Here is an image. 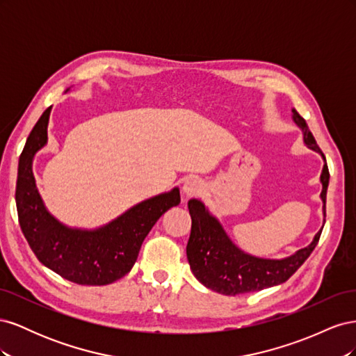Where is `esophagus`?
I'll return each mask as SVG.
<instances>
[{"mask_svg":"<svg viewBox=\"0 0 356 356\" xmlns=\"http://www.w3.org/2000/svg\"><path fill=\"white\" fill-rule=\"evenodd\" d=\"M202 188H203L202 181L195 177L187 178L184 181V186H182V191H184V195H187V196H197L202 191Z\"/></svg>","mask_w":356,"mask_h":356,"instance_id":"esophagus-1","label":"esophagus"}]
</instances>
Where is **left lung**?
Instances as JSON below:
<instances>
[{
  "mask_svg": "<svg viewBox=\"0 0 356 356\" xmlns=\"http://www.w3.org/2000/svg\"><path fill=\"white\" fill-rule=\"evenodd\" d=\"M293 118L303 131L305 143L324 157L305 118L296 110H293ZM328 181L330 172L325 163L321 174L324 213ZM188 209L191 215V233L187 243V258L191 272L204 286L224 296L254 293L286 282L315 250L322 233V230L316 233L314 242L294 255L284 260H264L248 255L236 248L222 230L221 224L211 217L202 202L191 199Z\"/></svg>",
  "mask_w": 356,
  "mask_h": 356,
  "instance_id": "left-lung-1",
  "label": "left lung"
}]
</instances>
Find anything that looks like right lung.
I'll return each mask as SVG.
<instances>
[{
  "label": "right lung",
  "instance_id": "add662e5",
  "mask_svg": "<svg viewBox=\"0 0 356 356\" xmlns=\"http://www.w3.org/2000/svg\"><path fill=\"white\" fill-rule=\"evenodd\" d=\"M50 110L51 106L38 118L19 159L16 207L20 229L38 260L63 279L79 285L113 284L131 272L156 221L181 202L179 190L141 202L99 230L62 225L42 207L32 175V157L47 143Z\"/></svg>",
  "mask_w": 356,
  "mask_h": 356
}]
</instances>
